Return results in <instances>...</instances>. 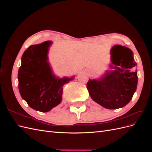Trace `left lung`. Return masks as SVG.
<instances>
[{"instance_id":"8db88e82","label":"left lung","mask_w":152,"mask_h":152,"mask_svg":"<svg viewBox=\"0 0 152 152\" xmlns=\"http://www.w3.org/2000/svg\"><path fill=\"white\" fill-rule=\"evenodd\" d=\"M110 65L115 70L106 73L99 80H89L87 88L91 98L107 109H117L126 106L132 99L137 84L136 63L132 50L115 45L111 49Z\"/></svg>"}]
</instances>
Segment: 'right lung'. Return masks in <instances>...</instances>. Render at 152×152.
<instances>
[{
	"label": "right lung",
	"mask_w": 152,
	"mask_h": 152,
	"mask_svg": "<svg viewBox=\"0 0 152 152\" xmlns=\"http://www.w3.org/2000/svg\"><path fill=\"white\" fill-rule=\"evenodd\" d=\"M50 41L32 45L24 52L18 70V88L22 98L30 107L42 112L50 111L61 103L63 86L73 79H58L48 62Z\"/></svg>",
	"instance_id": "obj_1"
}]
</instances>
